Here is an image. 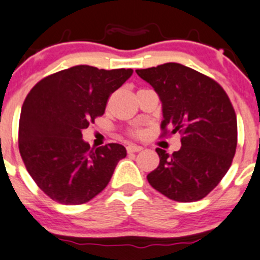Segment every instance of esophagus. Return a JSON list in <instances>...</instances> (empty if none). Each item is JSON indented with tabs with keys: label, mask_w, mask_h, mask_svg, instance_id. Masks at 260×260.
<instances>
[{
	"label": "esophagus",
	"mask_w": 260,
	"mask_h": 260,
	"mask_svg": "<svg viewBox=\"0 0 260 260\" xmlns=\"http://www.w3.org/2000/svg\"><path fill=\"white\" fill-rule=\"evenodd\" d=\"M126 150L127 153H138V151L143 150V148L139 145H134V144H130V145L126 146Z\"/></svg>",
	"instance_id": "34e87169"
}]
</instances>
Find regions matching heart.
Masks as SVG:
<instances>
[{
    "label": "heart",
    "mask_w": 260,
    "mask_h": 260,
    "mask_svg": "<svg viewBox=\"0 0 260 260\" xmlns=\"http://www.w3.org/2000/svg\"><path fill=\"white\" fill-rule=\"evenodd\" d=\"M131 134H133V135H135V136H140L141 134H143V131L139 130V129H135V130L131 131Z\"/></svg>",
    "instance_id": "b5f03b06"
}]
</instances>
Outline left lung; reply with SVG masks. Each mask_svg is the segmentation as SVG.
<instances>
[{"label":"left lung","instance_id":"left-lung-1","mask_svg":"<svg viewBox=\"0 0 260 260\" xmlns=\"http://www.w3.org/2000/svg\"><path fill=\"white\" fill-rule=\"evenodd\" d=\"M136 73L160 99L161 135H182L178 151L155 149L160 161L146 176L148 182L173 201L202 200L220 183L235 155L238 122L228 94L216 81L179 63Z\"/></svg>","mask_w":260,"mask_h":260}]
</instances>
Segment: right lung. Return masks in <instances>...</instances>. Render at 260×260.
Here are the masks:
<instances>
[{
  "instance_id": "obj_1",
  "label": "right lung",
  "mask_w": 260,
  "mask_h": 260,
  "mask_svg": "<svg viewBox=\"0 0 260 260\" xmlns=\"http://www.w3.org/2000/svg\"><path fill=\"white\" fill-rule=\"evenodd\" d=\"M133 69L76 66L38 82L25 99L19 122V150L40 189L63 205H82L109 184L120 159L121 144L91 149L82 139L102 116L111 93Z\"/></svg>"
}]
</instances>
